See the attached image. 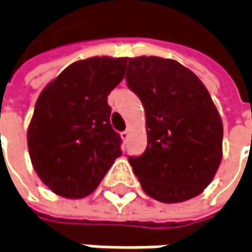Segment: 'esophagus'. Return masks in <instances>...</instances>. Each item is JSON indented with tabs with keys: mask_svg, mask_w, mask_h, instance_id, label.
<instances>
[{
	"mask_svg": "<svg viewBox=\"0 0 252 252\" xmlns=\"http://www.w3.org/2000/svg\"><path fill=\"white\" fill-rule=\"evenodd\" d=\"M129 135H130V132H129V130H123V132L120 133V138H122L123 141L126 142V141H127V138H129Z\"/></svg>",
	"mask_w": 252,
	"mask_h": 252,
	"instance_id": "1",
	"label": "esophagus"
}]
</instances>
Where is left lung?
I'll use <instances>...</instances> for the list:
<instances>
[{
	"label": "left lung",
	"instance_id": "8db88e82",
	"mask_svg": "<svg viewBox=\"0 0 252 252\" xmlns=\"http://www.w3.org/2000/svg\"><path fill=\"white\" fill-rule=\"evenodd\" d=\"M127 87L141 98L148 146L129 162L143 191L162 203L199 196L222 161L223 125L209 91L174 59H127Z\"/></svg>",
	"mask_w": 252,
	"mask_h": 252
}]
</instances>
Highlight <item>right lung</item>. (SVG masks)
I'll use <instances>...</instances> for the list:
<instances>
[{"mask_svg":"<svg viewBox=\"0 0 252 252\" xmlns=\"http://www.w3.org/2000/svg\"><path fill=\"white\" fill-rule=\"evenodd\" d=\"M127 58L94 56L66 66L40 93L27 129L34 171L55 194L82 199L122 155L107 95L125 77Z\"/></svg>","mask_w":252,"mask_h":252,"instance_id":"1","label":"right lung"}]
</instances>
